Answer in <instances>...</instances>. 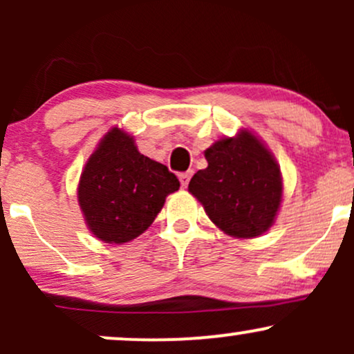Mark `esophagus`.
<instances>
[{
  "instance_id": "esophagus-1",
  "label": "esophagus",
  "mask_w": 354,
  "mask_h": 354,
  "mask_svg": "<svg viewBox=\"0 0 354 354\" xmlns=\"http://www.w3.org/2000/svg\"><path fill=\"white\" fill-rule=\"evenodd\" d=\"M178 176H180V183H181L183 188H186V186H188V183H189V178L193 176V171L180 173V174H178Z\"/></svg>"
}]
</instances>
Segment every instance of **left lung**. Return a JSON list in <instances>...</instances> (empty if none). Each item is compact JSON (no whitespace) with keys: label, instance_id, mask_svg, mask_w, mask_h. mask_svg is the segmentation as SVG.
<instances>
[{"label":"left lung","instance_id":"obj_1","mask_svg":"<svg viewBox=\"0 0 354 354\" xmlns=\"http://www.w3.org/2000/svg\"><path fill=\"white\" fill-rule=\"evenodd\" d=\"M208 168L189 181V193L211 221L234 238H254L274 223L281 205L279 166L248 129L221 138L205 151Z\"/></svg>","mask_w":354,"mask_h":354}]
</instances>
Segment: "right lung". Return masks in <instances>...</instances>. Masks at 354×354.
I'll use <instances>...</instances> for the list:
<instances>
[{
    "label": "right lung",
    "mask_w": 354,
    "mask_h": 354,
    "mask_svg": "<svg viewBox=\"0 0 354 354\" xmlns=\"http://www.w3.org/2000/svg\"><path fill=\"white\" fill-rule=\"evenodd\" d=\"M178 188L180 181L165 165L141 154L128 133L113 128L81 173L78 201L96 238L123 245L148 230Z\"/></svg>",
    "instance_id": "right-lung-1"
}]
</instances>
